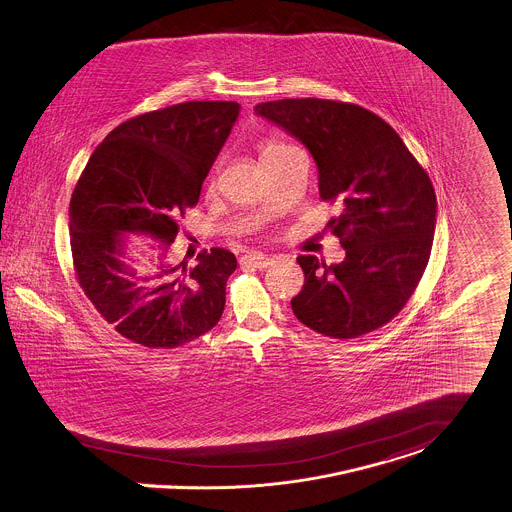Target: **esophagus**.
Masks as SVG:
<instances>
[{
    "mask_svg": "<svg viewBox=\"0 0 512 512\" xmlns=\"http://www.w3.org/2000/svg\"><path fill=\"white\" fill-rule=\"evenodd\" d=\"M242 264L264 270V268H270L274 264V258H270L266 254H260V252H248V254L242 256Z\"/></svg>",
    "mask_w": 512,
    "mask_h": 512,
    "instance_id": "obj_1",
    "label": "esophagus"
}]
</instances>
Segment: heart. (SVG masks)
<instances>
[{
	"label": "heart",
	"mask_w": 512,
	"mask_h": 512,
	"mask_svg": "<svg viewBox=\"0 0 512 512\" xmlns=\"http://www.w3.org/2000/svg\"><path fill=\"white\" fill-rule=\"evenodd\" d=\"M285 148H289V146H287V144H281V142H266V144H262V148H260V158H262V162H264V160L276 156V154H279V152L285 150Z\"/></svg>",
	"instance_id": "1"
}]
</instances>
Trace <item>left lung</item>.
<instances>
[{
    "label": "left lung",
    "mask_w": 512,
    "mask_h": 512,
    "mask_svg": "<svg viewBox=\"0 0 512 512\" xmlns=\"http://www.w3.org/2000/svg\"><path fill=\"white\" fill-rule=\"evenodd\" d=\"M254 111L311 152L321 197L342 203L328 229L346 258L332 266L297 258L305 283L291 299L295 317L332 338L389 323L430 258L436 195L428 174L393 127L360 105L307 97L258 103Z\"/></svg>",
    "instance_id": "left-lung-1"
}]
</instances>
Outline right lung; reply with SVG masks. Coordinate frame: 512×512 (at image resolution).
<instances>
[{
	"label": "right lung",
	"mask_w": 512,
	"mask_h": 512,
	"mask_svg": "<svg viewBox=\"0 0 512 512\" xmlns=\"http://www.w3.org/2000/svg\"><path fill=\"white\" fill-rule=\"evenodd\" d=\"M240 105L186 101L115 127L95 148L70 201L78 281L99 315L146 348H176L219 323L236 256L211 248L172 264L178 217L199 199ZM135 237L153 252L142 265Z\"/></svg>",
	"instance_id": "obj_1"
}]
</instances>
